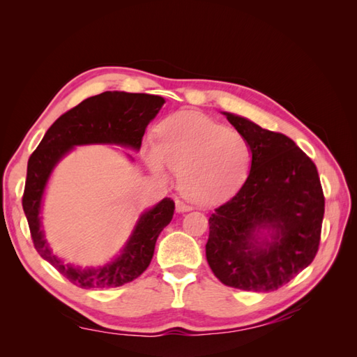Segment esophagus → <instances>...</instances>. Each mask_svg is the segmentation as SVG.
<instances>
[{"mask_svg":"<svg viewBox=\"0 0 357 357\" xmlns=\"http://www.w3.org/2000/svg\"><path fill=\"white\" fill-rule=\"evenodd\" d=\"M176 210L178 211H188V210H192V206H188V204L184 201L176 199Z\"/></svg>","mask_w":357,"mask_h":357,"instance_id":"esophagus-1","label":"esophagus"}]
</instances>
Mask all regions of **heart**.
Returning <instances> with one entry per match:
<instances>
[{"label": "heart", "mask_w": 357, "mask_h": 357, "mask_svg": "<svg viewBox=\"0 0 357 357\" xmlns=\"http://www.w3.org/2000/svg\"><path fill=\"white\" fill-rule=\"evenodd\" d=\"M147 162L158 173L181 174V190L202 206L222 202L239 190L252 164L244 135L201 113L184 112L165 119L158 142H150Z\"/></svg>", "instance_id": "b5f03b06"}]
</instances>
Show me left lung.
Segmentation results:
<instances>
[{"label":"left lung","mask_w":357,"mask_h":357,"mask_svg":"<svg viewBox=\"0 0 357 357\" xmlns=\"http://www.w3.org/2000/svg\"><path fill=\"white\" fill-rule=\"evenodd\" d=\"M252 147L244 185L208 219L206 256L224 285L275 291L313 262L319 250L325 198L314 162L288 136L225 113ZM256 226L275 230L257 245Z\"/></svg>","instance_id":"left-lung-1"}]
</instances>
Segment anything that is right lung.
<instances>
[{
	"label": "right lung",
	"mask_w": 357,
	"mask_h": 357,
	"mask_svg": "<svg viewBox=\"0 0 357 357\" xmlns=\"http://www.w3.org/2000/svg\"><path fill=\"white\" fill-rule=\"evenodd\" d=\"M162 104L164 98L147 93L104 92L90 96L77 107L63 113L29 158L22 208L33 247L43 259L50 262L73 285L81 288L121 287L142 275L153 257L159 233L172 221L174 202L172 198H164L141 216L123 255L115 262L98 270H79L63 264L52 255L43 238L38 215L49 174L59 159L79 144L107 142L139 150L146 127Z\"/></svg>",
	"instance_id": "obj_1"
}]
</instances>
